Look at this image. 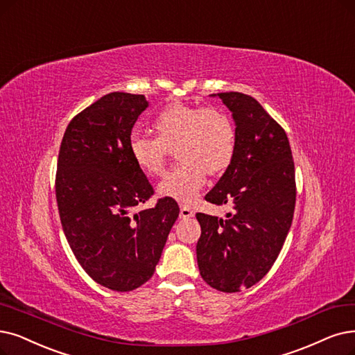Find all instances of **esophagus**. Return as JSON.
<instances>
[{"mask_svg":"<svg viewBox=\"0 0 355 355\" xmlns=\"http://www.w3.org/2000/svg\"><path fill=\"white\" fill-rule=\"evenodd\" d=\"M193 214H195V212H193L189 207H187V205H180V218L187 220V218L193 217Z\"/></svg>","mask_w":355,"mask_h":355,"instance_id":"obj_1","label":"esophagus"}]
</instances>
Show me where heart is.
Returning a JSON list of instances; mask_svg holds the SVG:
<instances>
[{"instance_id": "1", "label": "heart", "mask_w": 355, "mask_h": 355, "mask_svg": "<svg viewBox=\"0 0 355 355\" xmlns=\"http://www.w3.org/2000/svg\"><path fill=\"white\" fill-rule=\"evenodd\" d=\"M155 137L132 134L130 155L147 176L163 173L170 151L176 150L179 164L159 185L162 196L192 202L207 182V175H220L234 159L236 130L225 112L217 107L172 102L151 119Z\"/></svg>"}]
</instances>
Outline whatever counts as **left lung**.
Masks as SVG:
<instances>
[{"instance_id": "8db88e82", "label": "left lung", "mask_w": 355, "mask_h": 355, "mask_svg": "<svg viewBox=\"0 0 355 355\" xmlns=\"http://www.w3.org/2000/svg\"><path fill=\"white\" fill-rule=\"evenodd\" d=\"M217 96L236 122V153L205 201L232 204L233 212L225 220L196 212V259L208 286L237 293L261 281L278 258L293 223L295 173L286 131L257 98Z\"/></svg>"}]
</instances>
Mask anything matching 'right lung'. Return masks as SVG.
<instances>
[{
	"label": "right lung",
	"mask_w": 355,
	"mask_h": 355,
	"mask_svg": "<svg viewBox=\"0 0 355 355\" xmlns=\"http://www.w3.org/2000/svg\"><path fill=\"white\" fill-rule=\"evenodd\" d=\"M147 106L143 94L101 97L68 123L56 166V202L71 250L97 284L121 293L153 277L179 217L167 196L134 212L154 193L128 148Z\"/></svg>",
	"instance_id": "obj_1"
}]
</instances>
